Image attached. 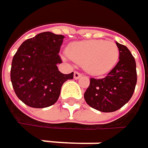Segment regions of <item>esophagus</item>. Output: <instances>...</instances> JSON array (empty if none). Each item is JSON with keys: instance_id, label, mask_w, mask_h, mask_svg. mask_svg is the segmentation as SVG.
<instances>
[{"instance_id": "1", "label": "esophagus", "mask_w": 148, "mask_h": 148, "mask_svg": "<svg viewBox=\"0 0 148 148\" xmlns=\"http://www.w3.org/2000/svg\"><path fill=\"white\" fill-rule=\"evenodd\" d=\"M81 75H82V74H80V73H79V72H76V71H75V72L74 73V78L75 79H78L79 78H80V77H81Z\"/></svg>"}]
</instances>
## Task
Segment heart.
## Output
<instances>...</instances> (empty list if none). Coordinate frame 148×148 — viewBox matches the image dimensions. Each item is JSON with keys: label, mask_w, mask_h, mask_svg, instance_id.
I'll return each instance as SVG.
<instances>
[{"label": "heart", "mask_w": 148, "mask_h": 148, "mask_svg": "<svg viewBox=\"0 0 148 148\" xmlns=\"http://www.w3.org/2000/svg\"><path fill=\"white\" fill-rule=\"evenodd\" d=\"M68 55L92 75L110 72L117 63L119 49L112 41L91 39L74 42L69 45Z\"/></svg>", "instance_id": "heart-1"}]
</instances>
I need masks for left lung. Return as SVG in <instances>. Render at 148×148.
Wrapping results in <instances>:
<instances>
[{
  "label": "left lung",
  "instance_id": "8db88e82",
  "mask_svg": "<svg viewBox=\"0 0 148 148\" xmlns=\"http://www.w3.org/2000/svg\"><path fill=\"white\" fill-rule=\"evenodd\" d=\"M119 49V61L102 79H90L84 93L88 105L102 112H113L122 108L133 96L137 82L135 60L125 45L116 43Z\"/></svg>",
  "mask_w": 148,
  "mask_h": 148
}]
</instances>
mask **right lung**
<instances>
[{"instance_id": "obj_1", "label": "right lung", "mask_w": 148, "mask_h": 148, "mask_svg": "<svg viewBox=\"0 0 148 148\" xmlns=\"http://www.w3.org/2000/svg\"><path fill=\"white\" fill-rule=\"evenodd\" d=\"M64 36L45 32L25 40L15 53L11 81L17 97L32 108H45L56 103L62 84L74 78V72L58 70Z\"/></svg>"}]
</instances>
